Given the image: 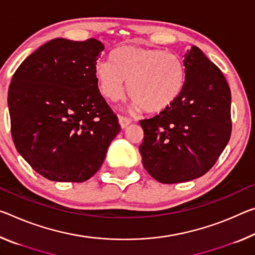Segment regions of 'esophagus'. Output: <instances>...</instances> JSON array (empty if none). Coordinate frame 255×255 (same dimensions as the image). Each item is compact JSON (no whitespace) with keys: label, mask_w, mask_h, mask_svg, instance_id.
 I'll return each mask as SVG.
<instances>
[{"label":"esophagus","mask_w":255,"mask_h":255,"mask_svg":"<svg viewBox=\"0 0 255 255\" xmlns=\"http://www.w3.org/2000/svg\"><path fill=\"white\" fill-rule=\"evenodd\" d=\"M130 123H131V120L129 118H126V117H123V116H119V124H120V127L123 129L126 128Z\"/></svg>","instance_id":"1"}]
</instances>
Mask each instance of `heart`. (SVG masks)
I'll return each instance as SVG.
<instances>
[{
    "label": "heart",
    "instance_id": "obj_1",
    "mask_svg": "<svg viewBox=\"0 0 255 255\" xmlns=\"http://www.w3.org/2000/svg\"><path fill=\"white\" fill-rule=\"evenodd\" d=\"M111 62L95 66L99 88L104 98L117 101L125 92L132 109L147 113L165 110L178 99L185 83V70L179 56L161 50L123 46L111 54Z\"/></svg>",
    "mask_w": 255,
    "mask_h": 255
}]
</instances>
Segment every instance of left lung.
I'll return each mask as SVG.
<instances>
[{
    "label": "left lung",
    "instance_id": "obj_1",
    "mask_svg": "<svg viewBox=\"0 0 255 255\" xmlns=\"http://www.w3.org/2000/svg\"><path fill=\"white\" fill-rule=\"evenodd\" d=\"M184 58L185 83L178 99L159 116L139 121L143 165L162 184L207 173L232 134V95L222 72L194 45Z\"/></svg>",
    "mask_w": 255,
    "mask_h": 255
}]
</instances>
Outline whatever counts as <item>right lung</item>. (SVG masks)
I'll list each match as a JSON object with an SVG mask.
<instances>
[{"label": "right lung", "instance_id": "right-lung-1", "mask_svg": "<svg viewBox=\"0 0 255 255\" xmlns=\"http://www.w3.org/2000/svg\"><path fill=\"white\" fill-rule=\"evenodd\" d=\"M103 50L94 38H54L28 56L12 77L7 106L13 143L46 179H90L120 131L95 76Z\"/></svg>", "mask_w": 255, "mask_h": 255}]
</instances>
